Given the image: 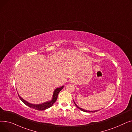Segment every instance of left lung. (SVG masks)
Returning a JSON list of instances; mask_svg holds the SVG:
<instances>
[{"label": "left lung", "mask_w": 132, "mask_h": 132, "mask_svg": "<svg viewBox=\"0 0 132 132\" xmlns=\"http://www.w3.org/2000/svg\"><path fill=\"white\" fill-rule=\"evenodd\" d=\"M74 104H75V105H76V106H77V107L79 109H80V110L82 111H84V112H97V111H98V110H96V111H87V110H84V109H82V108L79 107L77 104H76L74 102Z\"/></svg>", "instance_id": "obj_1"}]
</instances>
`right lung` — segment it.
Wrapping results in <instances>:
<instances>
[{
  "mask_svg": "<svg viewBox=\"0 0 132 132\" xmlns=\"http://www.w3.org/2000/svg\"><path fill=\"white\" fill-rule=\"evenodd\" d=\"M63 88H64V86H62V87H61L60 88H57L55 89L53 92L52 100L51 101L46 102L43 103L42 104H31L30 103H28V102H27L26 101H25L24 100H23L21 97L19 95V94H18V96L19 97L20 99L21 100V101L27 106L30 107V108L34 109L35 110H39V111H42V110H46L48 108H50L51 106H52L53 105V104L55 102V101H56L57 100L58 94L59 93V92Z\"/></svg>",
  "mask_w": 132,
  "mask_h": 132,
  "instance_id": "add662e5",
  "label": "right lung"
}]
</instances>
